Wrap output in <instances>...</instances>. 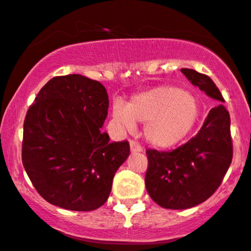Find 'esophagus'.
<instances>
[{"label": "esophagus", "mask_w": 251, "mask_h": 251, "mask_svg": "<svg viewBox=\"0 0 251 251\" xmlns=\"http://www.w3.org/2000/svg\"><path fill=\"white\" fill-rule=\"evenodd\" d=\"M130 148H131V152L136 153V152H143V148L140 147L139 144H137L136 142H130Z\"/></svg>", "instance_id": "34e87169"}]
</instances>
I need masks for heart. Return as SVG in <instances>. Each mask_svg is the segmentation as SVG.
<instances>
[{"label":"heart","instance_id":"1","mask_svg":"<svg viewBox=\"0 0 251 251\" xmlns=\"http://www.w3.org/2000/svg\"><path fill=\"white\" fill-rule=\"evenodd\" d=\"M199 103L186 90L162 85L133 96L127 106L117 104L113 115L125 127L145 124L144 137L152 147L169 149L180 144L199 119Z\"/></svg>","mask_w":251,"mask_h":251}]
</instances>
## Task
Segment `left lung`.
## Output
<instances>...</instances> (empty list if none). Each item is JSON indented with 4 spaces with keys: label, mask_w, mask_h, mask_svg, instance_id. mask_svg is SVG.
<instances>
[{
    "label": "left lung",
    "mask_w": 251,
    "mask_h": 251,
    "mask_svg": "<svg viewBox=\"0 0 251 251\" xmlns=\"http://www.w3.org/2000/svg\"><path fill=\"white\" fill-rule=\"evenodd\" d=\"M192 84L218 102L222 93L207 75L181 69ZM230 114L218 103L206 117L197 136L173 151L148 149L145 187L161 207L184 210L199 205L218 189L232 161Z\"/></svg>",
    "instance_id": "8db88e82"
}]
</instances>
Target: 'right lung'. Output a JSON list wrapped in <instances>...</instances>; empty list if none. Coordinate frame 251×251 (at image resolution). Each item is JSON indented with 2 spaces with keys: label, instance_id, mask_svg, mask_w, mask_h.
<instances>
[{
  "label": "right lung",
  "instance_id": "1",
  "mask_svg": "<svg viewBox=\"0 0 251 251\" xmlns=\"http://www.w3.org/2000/svg\"><path fill=\"white\" fill-rule=\"evenodd\" d=\"M108 95L100 82L77 75L51 78L24 121L23 164L46 201L93 211L107 201L130 144L109 142L102 125Z\"/></svg>",
  "mask_w": 251,
  "mask_h": 251
}]
</instances>
